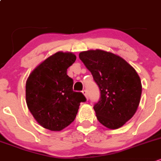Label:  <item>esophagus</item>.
I'll use <instances>...</instances> for the list:
<instances>
[{
	"instance_id": "esophagus-1",
	"label": "esophagus",
	"mask_w": 161,
	"mask_h": 161,
	"mask_svg": "<svg viewBox=\"0 0 161 161\" xmlns=\"http://www.w3.org/2000/svg\"><path fill=\"white\" fill-rule=\"evenodd\" d=\"M82 93L85 95V97H86L87 99H88V92H87V90H85V89H84L83 91H82Z\"/></svg>"
}]
</instances>
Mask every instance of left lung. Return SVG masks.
Here are the masks:
<instances>
[{
    "label": "left lung",
    "instance_id": "1",
    "mask_svg": "<svg viewBox=\"0 0 161 161\" xmlns=\"http://www.w3.org/2000/svg\"><path fill=\"white\" fill-rule=\"evenodd\" d=\"M80 59L90 71L101 91L94 105L99 122L110 129L123 126L136 113L142 85L136 71L125 59L101 49L80 53Z\"/></svg>",
    "mask_w": 161,
    "mask_h": 161
}]
</instances>
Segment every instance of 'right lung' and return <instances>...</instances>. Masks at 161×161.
<instances>
[{"label":"right lung","mask_w":161,"mask_h":161,"mask_svg":"<svg viewBox=\"0 0 161 161\" xmlns=\"http://www.w3.org/2000/svg\"><path fill=\"white\" fill-rule=\"evenodd\" d=\"M70 52H57L36 66L26 81L28 108L36 121L45 129L60 131L76 118L80 102L86 101L81 92L73 90V80L67 69L76 60Z\"/></svg>","instance_id":"right-lung-1"}]
</instances>
